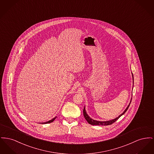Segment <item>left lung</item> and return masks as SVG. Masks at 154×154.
Returning <instances> with one entry per match:
<instances>
[{
  "label": "left lung",
  "mask_w": 154,
  "mask_h": 154,
  "mask_svg": "<svg viewBox=\"0 0 154 154\" xmlns=\"http://www.w3.org/2000/svg\"><path fill=\"white\" fill-rule=\"evenodd\" d=\"M131 74H132V76H133V84H134V77H133V73H132V72H131ZM131 99H132V98H131L130 102V103H129L128 105L127 106V107L126 109L125 110V111H124V112H123L121 115H120L118 117L115 118V119H114L110 120H108V121H98V120H94V119H91V118L88 115V114L87 113L86 110H85V106H84V110H83V114H84V116L85 119H86V120L87 121V122H88L89 124L91 125L108 126V125H112V124H113L114 122H115L118 120L119 118H120V117H121L123 115H124V114L126 113L127 110L128 109V107H129V106H130V103H131Z\"/></svg>",
  "instance_id": "1"
}]
</instances>
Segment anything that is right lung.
Here are the masks:
<instances>
[{"mask_svg": "<svg viewBox=\"0 0 154 154\" xmlns=\"http://www.w3.org/2000/svg\"><path fill=\"white\" fill-rule=\"evenodd\" d=\"M57 118V116H56V117H54V118H53L52 119H51V120H49L48 122H44V123H42V124H46V123H52V122H53L54 121V119H56V118Z\"/></svg>", "mask_w": 154, "mask_h": 154, "instance_id": "1", "label": "right lung"}]
</instances>
